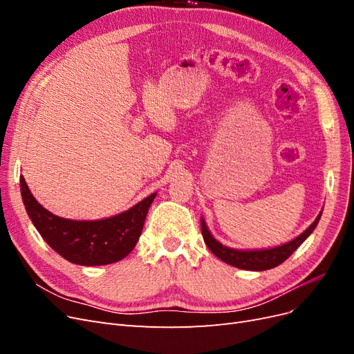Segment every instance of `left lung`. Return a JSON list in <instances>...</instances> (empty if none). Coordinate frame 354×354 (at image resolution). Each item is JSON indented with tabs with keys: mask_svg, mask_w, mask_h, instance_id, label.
<instances>
[{
	"mask_svg": "<svg viewBox=\"0 0 354 354\" xmlns=\"http://www.w3.org/2000/svg\"><path fill=\"white\" fill-rule=\"evenodd\" d=\"M320 216H322V211L319 212L316 220L292 241L282 243L279 246H273V248H264V250H234V248H230V246L223 245L212 236L203 217H201V230H202L203 241H205L209 251L216 255L217 259H220L226 264L238 267V269H242V270L263 272L282 264L288 257L291 255L298 246L310 236V234H312V232L317 226Z\"/></svg>",
	"mask_w": 354,
	"mask_h": 354,
	"instance_id": "obj_1",
	"label": "left lung"
}]
</instances>
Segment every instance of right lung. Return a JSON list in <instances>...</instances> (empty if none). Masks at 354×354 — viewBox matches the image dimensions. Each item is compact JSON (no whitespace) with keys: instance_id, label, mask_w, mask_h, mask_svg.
Returning a JSON list of instances; mask_svg holds the SVG:
<instances>
[{"instance_id":"1","label":"right lung","mask_w":354,"mask_h":354,"mask_svg":"<svg viewBox=\"0 0 354 354\" xmlns=\"http://www.w3.org/2000/svg\"><path fill=\"white\" fill-rule=\"evenodd\" d=\"M20 194L42 239L63 259L80 266H104L125 259L140 238L149 207L156 198V194L149 195L113 217L71 220L42 207L30 194L24 177H20Z\"/></svg>"}]
</instances>
